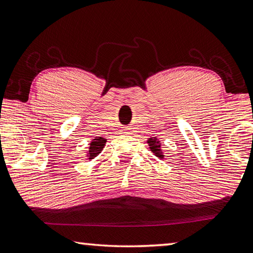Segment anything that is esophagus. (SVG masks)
<instances>
[{"mask_svg": "<svg viewBox=\"0 0 253 253\" xmlns=\"http://www.w3.org/2000/svg\"><path fill=\"white\" fill-rule=\"evenodd\" d=\"M128 132H129V131H127V130H124L123 134H128Z\"/></svg>", "mask_w": 253, "mask_h": 253, "instance_id": "1", "label": "esophagus"}]
</instances>
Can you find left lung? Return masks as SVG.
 Masks as SVG:
<instances>
[{
    "label": "left lung",
    "instance_id": "obj_1",
    "mask_svg": "<svg viewBox=\"0 0 253 253\" xmlns=\"http://www.w3.org/2000/svg\"><path fill=\"white\" fill-rule=\"evenodd\" d=\"M147 144L149 145L150 150L153 151V153H154L156 156H157L158 158L164 159L165 155L163 154L162 148H160V142H159V140L156 139V137H154V138H149L148 140H147Z\"/></svg>",
    "mask_w": 253,
    "mask_h": 253
}]
</instances>
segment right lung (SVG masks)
Listing matches in <instances>:
<instances>
[{
  "instance_id": "obj_1",
  "label": "right lung",
  "mask_w": 253,
  "mask_h": 253,
  "mask_svg": "<svg viewBox=\"0 0 253 253\" xmlns=\"http://www.w3.org/2000/svg\"><path fill=\"white\" fill-rule=\"evenodd\" d=\"M105 142H106V139L103 138V137H95V138L90 141L88 153H87V157H88L89 160L97 157V155L100 154V151L103 150Z\"/></svg>"
}]
</instances>
